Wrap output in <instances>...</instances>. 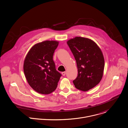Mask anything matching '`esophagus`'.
Segmentation results:
<instances>
[{
	"label": "esophagus",
	"mask_w": 128,
	"mask_h": 128,
	"mask_svg": "<svg viewBox=\"0 0 128 128\" xmlns=\"http://www.w3.org/2000/svg\"><path fill=\"white\" fill-rule=\"evenodd\" d=\"M62 74L63 76H65L66 75V72L64 71V72H62Z\"/></svg>",
	"instance_id": "esophagus-1"
}]
</instances>
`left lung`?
<instances>
[{"mask_svg":"<svg viewBox=\"0 0 128 128\" xmlns=\"http://www.w3.org/2000/svg\"><path fill=\"white\" fill-rule=\"evenodd\" d=\"M67 44L76 60L77 78L73 80L75 87L88 91L101 81L104 68V59L101 49L90 39L76 37Z\"/></svg>","mask_w":128,"mask_h":128,"instance_id":"8db88e82","label":"left lung"}]
</instances>
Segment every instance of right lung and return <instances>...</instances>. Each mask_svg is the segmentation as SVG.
I'll return each instance as SVG.
<instances>
[{
	"label": "right lung",
	"instance_id": "right-lung-1",
	"mask_svg": "<svg viewBox=\"0 0 128 128\" xmlns=\"http://www.w3.org/2000/svg\"><path fill=\"white\" fill-rule=\"evenodd\" d=\"M59 42L46 40L33 46L24 63V72L30 86L36 92L48 94L56 90L62 76L56 70L54 53Z\"/></svg>",
	"mask_w": 128,
	"mask_h": 128
}]
</instances>
